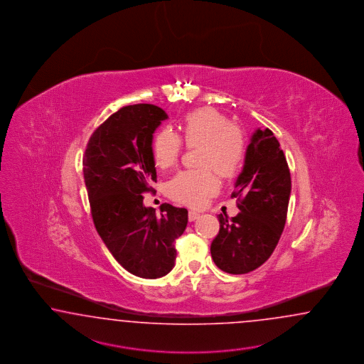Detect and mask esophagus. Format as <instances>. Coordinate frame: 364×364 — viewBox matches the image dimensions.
I'll return each mask as SVG.
<instances>
[{
	"mask_svg": "<svg viewBox=\"0 0 364 364\" xmlns=\"http://www.w3.org/2000/svg\"><path fill=\"white\" fill-rule=\"evenodd\" d=\"M198 217H200V213L196 212V210H189V212H188V220H189V221H195Z\"/></svg>",
	"mask_w": 364,
	"mask_h": 364,
	"instance_id": "esophagus-1",
	"label": "esophagus"
}]
</instances>
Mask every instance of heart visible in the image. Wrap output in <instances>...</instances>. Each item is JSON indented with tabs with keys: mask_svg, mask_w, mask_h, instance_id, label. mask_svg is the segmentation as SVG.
<instances>
[{
	"mask_svg": "<svg viewBox=\"0 0 364 364\" xmlns=\"http://www.w3.org/2000/svg\"><path fill=\"white\" fill-rule=\"evenodd\" d=\"M180 138L187 147H201L198 164L201 169L178 172L167 186L168 196L178 203L198 207L216 193L220 176L232 177L245 159V138L240 128L213 107H200L187 112L178 124ZM152 156L161 169L176 164L181 142L178 136L163 128L152 139Z\"/></svg>",
	"mask_w": 364,
	"mask_h": 364,
	"instance_id": "b5f03b06",
	"label": "heart"
}]
</instances>
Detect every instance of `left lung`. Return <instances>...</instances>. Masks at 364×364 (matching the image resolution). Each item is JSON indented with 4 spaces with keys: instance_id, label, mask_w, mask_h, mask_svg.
Listing matches in <instances>:
<instances>
[{
    "instance_id": "obj_1",
    "label": "left lung",
    "mask_w": 364,
    "mask_h": 364,
    "mask_svg": "<svg viewBox=\"0 0 364 364\" xmlns=\"http://www.w3.org/2000/svg\"><path fill=\"white\" fill-rule=\"evenodd\" d=\"M290 192L291 177L279 141L269 128H258L232 193L240 213L230 220L218 215L220 230L210 245L218 269L245 274L267 261L285 228Z\"/></svg>"
}]
</instances>
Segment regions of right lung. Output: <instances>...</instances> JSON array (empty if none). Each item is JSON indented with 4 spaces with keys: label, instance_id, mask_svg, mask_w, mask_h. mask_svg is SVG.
Returning <instances> with one entry per match:
<instances>
[{
    "label": "right lung",
    "instance_id": "add662e5",
    "mask_svg": "<svg viewBox=\"0 0 364 364\" xmlns=\"http://www.w3.org/2000/svg\"><path fill=\"white\" fill-rule=\"evenodd\" d=\"M168 118L163 108L140 103L122 107L91 135L83 176L94 225L109 253L131 274L155 279L176 259L175 240L188 224L186 208L163 204L160 213L141 196L156 181L154 132Z\"/></svg>",
    "mask_w": 364,
    "mask_h": 364
}]
</instances>
